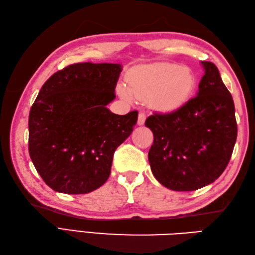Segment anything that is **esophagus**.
Wrapping results in <instances>:
<instances>
[{
    "label": "esophagus",
    "mask_w": 255,
    "mask_h": 255,
    "mask_svg": "<svg viewBox=\"0 0 255 255\" xmlns=\"http://www.w3.org/2000/svg\"><path fill=\"white\" fill-rule=\"evenodd\" d=\"M144 122H145V114L143 112H140L138 116V125L141 126V125L144 124Z\"/></svg>",
    "instance_id": "obj_1"
}]
</instances>
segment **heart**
I'll return each mask as SVG.
<instances>
[{
  "label": "heart",
  "instance_id": "obj_1",
  "mask_svg": "<svg viewBox=\"0 0 255 255\" xmlns=\"http://www.w3.org/2000/svg\"><path fill=\"white\" fill-rule=\"evenodd\" d=\"M195 75L188 68L174 63H154L134 69L129 75L128 90L119 86L125 100H152L160 111H173L180 107L191 95Z\"/></svg>",
  "mask_w": 255,
  "mask_h": 255
}]
</instances>
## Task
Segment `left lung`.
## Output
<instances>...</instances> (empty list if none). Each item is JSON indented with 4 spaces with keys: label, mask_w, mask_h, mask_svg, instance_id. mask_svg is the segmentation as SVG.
Returning a JSON list of instances; mask_svg holds the SVG:
<instances>
[{
    "label": "left lung",
    "mask_w": 255,
    "mask_h": 255,
    "mask_svg": "<svg viewBox=\"0 0 255 255\" xmlns=\"http://www.w3.org/2000/svg\"><path fill=\"white\" fill-rule=\"evenodd\" d=\"M198 93L177 110L153 113L145 126L153 132L149 163L154 177L173 191H195L223 174L237 140L234 100L213 62Z\"/></svg>",
    "instance_id": "1"
}]
</instances>
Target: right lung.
I'll use <instances>...</instances> for the list:
<instances>
[{"label":"right lung","mask_w":255,"mask_h":255,"mask_svg":"<svg viewBox=\"0 0 255 255\" xmlns=\"http://www.w3.org/2000/svg\"><path fill=\"white\" fill-rule=\"evenodd\" d=\"M122 66L74 63L52 74L38 93L28 119L30 159L53 191L86 194L111 174L114 152L133 130L138 112L116 115Z\"/></svg>","instance_id":"add662e5"}]
</instances>
